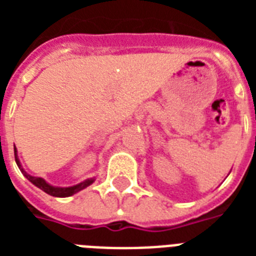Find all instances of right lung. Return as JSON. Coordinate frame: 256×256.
Segmentation results:
<instances>
[{
  "instance_id": "right-lung-1",
  "label": "right lung",
  "mask_w": 256,
  "mask_h": 256,
  "mask_svg": "<svg viewBox=\"0 0 256 256\" xmlns=\"http://www.w3.org/2000/svg\"><path fill=\"white\" fill-rule=\"evenodd\" d=\"M14 156H16V164H17L18 168L21 170V172L26 176L28 180L33 183L34 186H37L38 188H41L42 191H45L46 194L52 195V196H57V198H66V196H72V195L77 194L78 191L84 190L88 186H90L96 178H90V179H86L84 182L78 183V184H74V186H69V187H58V186H53V184H50L48 183L44 178H40V176H33V175L28 174L24 168H22L21 162H20V158H18V154H17V148H14Z\"/></svg>"
}]
</instances>
